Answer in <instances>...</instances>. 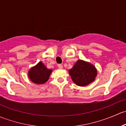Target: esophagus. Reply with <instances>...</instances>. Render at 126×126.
Listing matches in <instances>:
<instances>
[{"mask_svg": "<svg viewBox=\"0 0 126 126\" xmlns=\"http://www.w3.org/2000/svg\"><path fill=\"white\" fill-rule=\"evenodd\" d=\"M58 68H63V65L62 64H58Z\"/></svg>", "mask_w": 126, "mask_h": 126, "instance_id": "34e87169", "label": "esophagus"}]
</instances>
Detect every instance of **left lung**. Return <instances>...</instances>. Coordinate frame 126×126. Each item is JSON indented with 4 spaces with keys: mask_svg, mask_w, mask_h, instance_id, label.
<instances>
[{
    "mask_svg": "<svg viewBox=\"0 0 126 126\" xmlns=\"http://www.w3.org/2000/svg\"><path fill=\"white\" fill-rule=\"evenodd\" d=\"M68 73L76 85L84 87L95 80L98 71L91 63L79 59L68 70Z\"/></svg>",
    "mask_w": 126,
    "mask_h": 126,
    "instance_id": "1",
    "label": "left lung"
}]
</instances>
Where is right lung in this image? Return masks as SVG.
I'll list each match as a JSON object with an SVG mask.
<instances>
[{"label": "right lung", "mask_w": 126, "mask_h": 126, "mask_svg": "<svg viewBox=\"0 0 126 126\" xmlns=\"http://www.w3.org/2000/svg\"><path fill=\"white\" fill-rule=\"evenodd\" d=\"M52 70L48 69L41 61L32 67L28 72V76L32 82L36 84H45L48 80Z\"/></svg>", "instance_id": "add662e5"}]
</instances>
